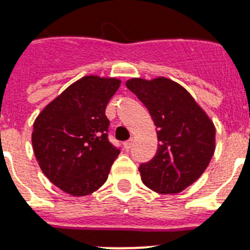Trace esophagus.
<instances>
[{
	"label": "esophagus",
	"instance_id": "1",
	"mask_svg": "<svg viewBox=\"0 0 250 250\" xmlns=\"http://www.w3.org/2000/svg\"><path fill=\"white\" fill-rule=\"evenodd\" d=\"M132 145H133V140H128V141H125V144H123V146H125V150H129V148L132 147Z\"/></svg>",
	"mask_w": 250,
	"mask_h": 250
}]
</instances>
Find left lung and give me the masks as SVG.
Returning <instances> with one entry per match:
<instances>
[{
  "mask_svg": "<svg viewBox=\"0 0 250 250\" xmlns=\"http://www.w3.org/2000/svg\"><path fill=\"white\" fill-rule=\"evenodd\" d=\"M150 112L156 125V155L138 170L146 187L175 194L206 170L215 152V125L183 86L167 77L125 83Z\"/></svg>",
  "mask_w": 250,
  "mask_h": 250,
  "instance_id": "obj_1",
  "label": "left lung"
}]
</instances>
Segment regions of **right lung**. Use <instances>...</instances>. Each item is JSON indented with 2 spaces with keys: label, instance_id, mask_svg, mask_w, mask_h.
Here are the masks:
<instances>
[{
  "label": "right lung",
  "instance_id": "obj_1",
  "mask_svg": "<svg viewBox=\"0 0 250 250\" xmlns=\"http://www.w3.org/2000/svg\"><path fill=\"white\" fill-rule=\"evenodd\" d=\"M121 80L85 76L39 113L31 144L42 171L71 196H87L108 179L119 155L108 140L106 104Z\"/></svg>",
  "mask_w": 250,
  "mask_h": 250
}]
</instances>
